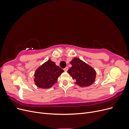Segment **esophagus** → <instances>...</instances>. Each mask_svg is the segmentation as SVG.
I'll use <instances>...</instances> for the list:
<instances>
[{"instance_id": "obj_1", "label": "esophagus", "mask_w": 129, "mask_h": 129, "mask_svg": "<svg viewBox=\"0 0 129 129\" xmlns=\"http://www.w3.org/2000/svg\"><path fill=\"white\" fill-rule=\"evenodd\" d=\"M68 68L67 67H66L65 68H64V71L65 72H67L68 71Z\"/></svg>"}]
</instances>
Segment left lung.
<instances>
[{
  "label": "left lung",
  "mask_w": 129,
  "mask_h": 129,
  "mask_svg": "<svg viewBox=\"0 0 129 129\" xmlns=\"http://www.w3.org/2000/svg\"><path fill=\"white\" fill-rule=\"evenodd\" d=\"M72 67L67 73L72 77L75 83L81 87H86L92 84L96 77V72L91 66L78 57H74L70 62Z\"/></svg>",
  "instance_id": "8db88e82"
}]
</instances>
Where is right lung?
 I'll return each instance as SVG.
<instances>
[{"instance_id":"1","label":"right lung","mask_w":129,"mask_h":129,"mask_svg":"<svg viewBox=\"0 0 129 129\" xmlns=\"http://www.w3.org/2000/svg\"><path fill=\"white\" fill-rule=\"evenodd\" d=\"M63 72V69L49 59L36 69L34 73V83L38 88H50L57 83L58 77Z\"/></svg>"}]
</instances>
